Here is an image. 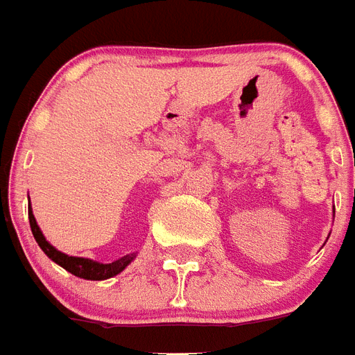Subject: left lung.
<instances>
[{
  "instance_id": "obj_1",
  "label": "left lung",
  "mask_w": 355,
  "mask_h": 355,
  "mask_svg": "<svg viewBox=\"0 0 355 355\" xmlns=\"http://www.w3.org/2000/svg\"><path fill=\"white\" fill-rule=\"evenodd\" d=\"M333 213H335V211H333ZM333 217H335V215H333Z\"/></svg>"
}]
</instances>
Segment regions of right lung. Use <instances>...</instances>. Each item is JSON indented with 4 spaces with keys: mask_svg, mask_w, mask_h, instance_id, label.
<instances>
[{
    "mask_svg": "<svg viewBox=\"0 0 355 355\" xmlns=\"http://www.w3.org/2000/svg\"><path fill=\"white\" fill-rule=\"evenodd\" d=\"M28 215L29 226H31V232H33V238H35V241L42 249V252H44L52 262H55L58 266L67 269L69 273L80 277V279H87V281H105V279L116 277L117 273H121V271L135 260V257H137V254L132 252V254H127V257L119 258V260L110 263L95 262L92 258L69 257L65 252H61V250L55 249L52 243H48L46 238H44V234H42L39 225H37L35 215H33V209H31V204H29L28 207Z\"/></svg>",
    "mask_w": 355,
    "mask_h": 355,
    "instance_id": "1",
    "label": "right lung"
}]
</instances>
